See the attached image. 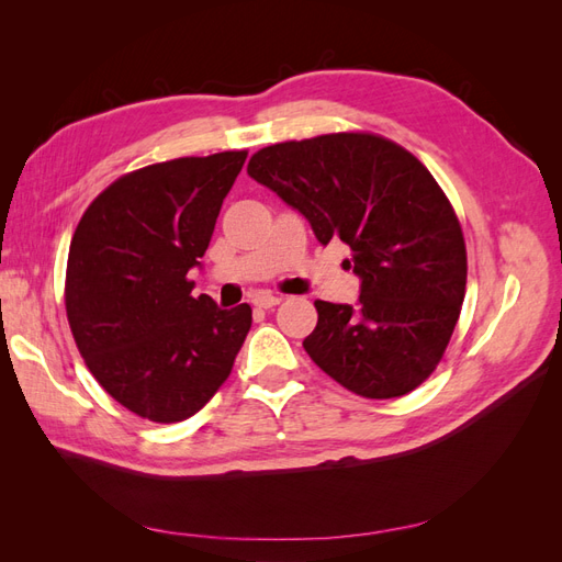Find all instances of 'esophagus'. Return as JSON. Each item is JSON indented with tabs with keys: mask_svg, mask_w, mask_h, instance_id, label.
<instances>
[{
	"mask_svg": "<svg viewBox=\"0 0 562 562\" xmlns=\"http://www.w3.org/2000/svg\"><path fill=\"white\" fill-rule=\"evenodd\" d=\"M281 302H283L281 295H271V293H260V295H255V300H252V304L258 310H271V307H277V304H281Z\"/></svg>",
	"mask_w": 562,
	"mask_h": 562,
	"instance_id": "obj_1",
	"label": "esophagus"
}]
</instances>
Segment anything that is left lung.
Listing matches in <instances>:
<instances>
[{
  "instance_id": "1",
  "label": "left lung",
  "mask_w": 562,
  "mask_h": 562,
  "mask_svg": "<svg viewBox=\"0 0 562 562\" xmlns=\"http://www.w3.org/2000/svg\"><path fill=\"white\" fill-rule=\"evenodd\" d=\"M248 176L307 217L318 244L339 239L361 279L356 304L316 300L304 351L366 398H396L443 356L467 291L459 220L434 176L372 133H330L260 149Z\"/></svg>"
}]
</instances>
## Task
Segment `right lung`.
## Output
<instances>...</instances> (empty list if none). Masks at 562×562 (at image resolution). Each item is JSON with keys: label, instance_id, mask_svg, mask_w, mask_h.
I'll list each match as a JSON object with an SVG mask.
<instances>
[{"label": "right lung", "instance_id": "add662e5", "mask_svg": "<svg viewBox=\"0 0 562 562\" xmlns=\"http://www.w3.org/2000/svg\"><path fill=\"white\" fill-rule=\"evenodd\" d=\"M248 151L182 157L112 182L81 215L67 255L65 310L93 378L131 413L171 424L229 378L250 330L248 304L192 297Z\"/></svg>", "mask_w": 562, "mask_h": 562}]
</instances>
